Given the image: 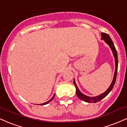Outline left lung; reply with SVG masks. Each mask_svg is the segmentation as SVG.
<instances>
[{"mask_svg":"<svg viewBox=\"0 0 127 127\" xmlns=\"http://www.w3.org/2000/svg\"><path fill=\"white\" fill-rule=\"evenodd\" d=\"M101 39L104 40V41L107 45L110 46V49L112 51V52H113V56L115 57V71L114 73V76H113V81L110 84V87H109V88L107 89L106 91L103 93V94H100V95L98 96H95V97H88V96H87L84 95V94H82L81 91L79 90L78 87H77L76 84L75 83V81L74 80L73 84L75 85L76 87V95L79 98H80L81 100H84V101L87 102V103H97L100 100H102L103 98L106 97L107 94L111 91V90L113 89V86L115 85V83L116 82V75H117V72H118V55H117V52H116V49L115 48V45L113 44V42H112L111 38L110 37L108 34H106L105 33H101Z\"/></svg>","mask_w":127,"mask_h":127,"instance_id":"left-lung-1","label":"left lung"}]
</instances>
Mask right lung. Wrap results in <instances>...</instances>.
<instances>
[{
    "label": "right lung",
    "instance_id": "right-lung-1",
    "mask_svg": "<svg viewBox=\"0 0 127 127\" xmlns=\"http://www.w3.org/2000/svg\"><path fill=\"white\" fill-rule=\"evenodd\" d=\"M54 96H55V94H54V96H53V97H52V98H51V99H50V100H49V101H48L45 102V103H42V104H39V105H45V104H48V103H49V102H50L51 101V100H52V99H53V98H54Z\"/></svg>",
    "mask_w": 127,
    "mask_h": 127
}]
</instances>
